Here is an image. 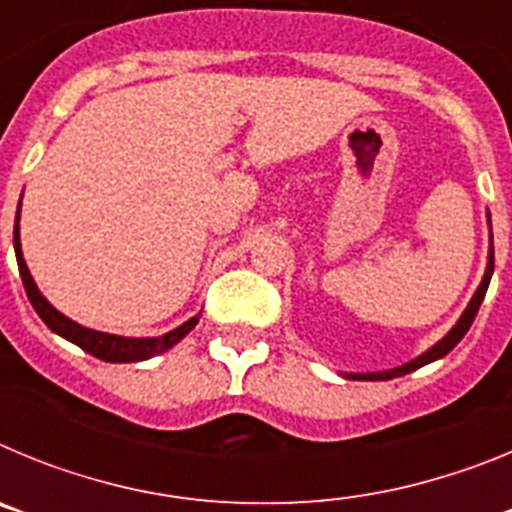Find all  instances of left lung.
<instances>
[{"label": "left lung", "mask_w": 512, "mask_h": 512, "mask_svg": "<svg viewBox=\"0 0 512 512\" xmlns=\"http://www.w3.org/2000/svg\"><path fill=\"white\" fill-rule=\"evenodd\" d=\"M490 217V215H487ZM492 238V235H490ZM492 271H495V248H492V241H490V256H487V269H485V277H482V284L477 287V292H474L472 302L467 305V310H464V315L459 318V323L454 325V328L446 333V336L441 338V341L436 343V346H431L425 354H420L418 359L408 361V364L402 366H395V369H390V372H366V374H343L346 379H359V382H387V379H395V377H405V374L415 372V369H420V366L431 364V361L436 359H443V356L449 354L451 348L456 346V343L461 341V338L467 336L469 325L474 323V318H477V310L479 305H482V300H485L487 295V287H490V279H492Z\"/></svg>", "instance_id": "obj_1"}]
</instances>
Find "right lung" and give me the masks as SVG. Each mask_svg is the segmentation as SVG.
Here are the masks:
<instances>
[{"label": "right lung", "instance_id": "add662e5", "mask_svg": "<svg viewBox=\"0 0 512 512\" xmlns=\"http://www.w3.org/2000/svg\"><path fill=\"white\" fill-rule=\"evenodd\" d=\"M17 220H20V210H17V217H15V256H17V266H20L22 284H25L27 300H30V305L35 307V312L40 315V320H43V323L48 325L53 333H58V336L66 338V341L76 343V346L84 348L87 354L97 356V359H102V361H110V364L146 361V359H151V356H158V354H164V351H169L174 343L182 341L189 330L200 323L202 312L200 315H194V318H189L187 323L179 325V328L169 330V333H164V336H156V338L112 336V333H99V330L84 328V325L74 323V320L66 318V315H61V312H58L51 302L40 295L38 284H35L33 277H30V269H27L25 259H22L20 225H17Z\"/></svg>", "mask_w": 512, "mask_h": 512}]
</instances>
